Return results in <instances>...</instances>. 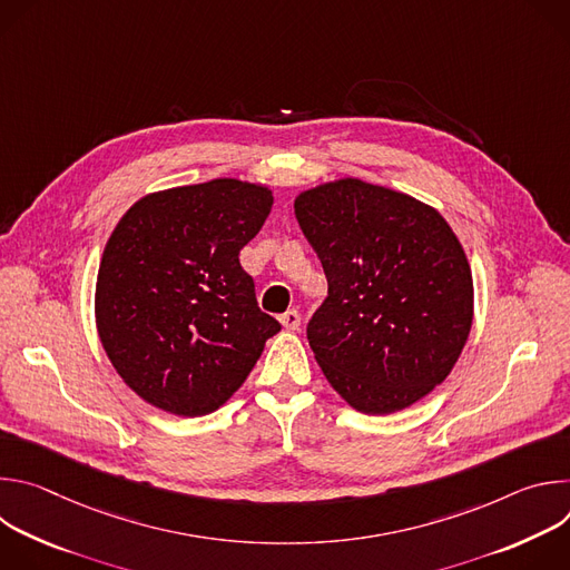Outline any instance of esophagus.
Wrapping results in <instances>:
<instances>
[{"instance_id":"1","label":"esophagus","mask_w":570,"mask_h":570,"mask_svg":"<svg viewBox=\"0 0 570 570\" xmlns=\"http://www.w3.org/2000/svg\"><path fill=\"white\" fill-rule=\"evenodd\" d=\"M279 322H282V327H284V330H288V332H295V330L299 327L302 317H299V313H297L295 308H291V311H286L284 315H279Z\"/></svg>"}]
</instances>
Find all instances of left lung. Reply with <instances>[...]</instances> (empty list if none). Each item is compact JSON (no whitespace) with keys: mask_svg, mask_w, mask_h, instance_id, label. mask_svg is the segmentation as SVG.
<instances>
[{"mask_svg":"<svg viewBox=\"0 0 570 570\" xmlns=\"http://www.w3.org/2000/svg\"><path fill=\"white\" fill-rule=\"evenodd\" d=\"M295 216L330 295L308 345L330 385L365 415L424 399L458 363L473 322V277L446 218L358 178L311 187Z\"/></svg>","mask_w":570,"mask_h":570,"instance_id":"1","label":"left lung"}]
</instances>
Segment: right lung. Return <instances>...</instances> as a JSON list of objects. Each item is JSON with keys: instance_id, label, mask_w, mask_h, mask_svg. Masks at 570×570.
<instances>
[{"instance_id": "add662e5", "label": "right lung", "mask_w": 570, "mask_h": 570, "mask_svg": "<svg viewBox=\"0 0 570 570\" xmlns=\"http://www.w3.org/2000/svg\"><path fill=\"white\" fill-rule=\"evenodd\" d=\"M271 209V187L216 178L146 194L115 225L97 275V332L121 381L155 409L218 411L282 330L238 262Z\"/></svg>"}]
</instances>
